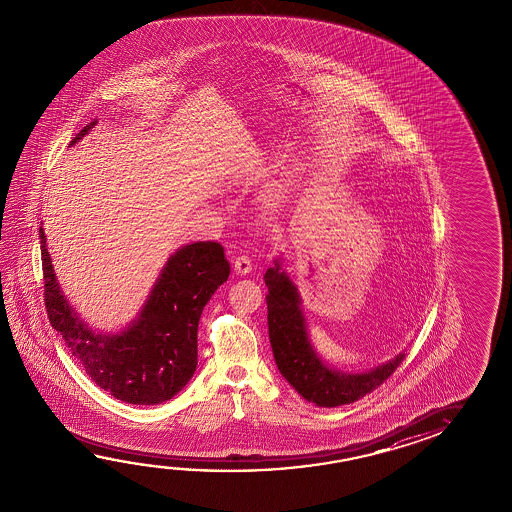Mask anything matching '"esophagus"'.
<instances>
[{
	"label": "esophagus",
	"mask_w": 512,
	"mask_h": 512,
	"mask_svg": "<svg viewBox=\"0 0 512 512\" xmlns=\"http://www.w3.org/2000/svg\"><path fill=\"white\" fill-rule=\"evenodd\" d=\"M234 269L235 273H239V275H248V273L252 271V259L246 257V255L237 257V259L234 260Z\"/></svg>",
	"instance_id": "esophagus-1"
}]
</instances>
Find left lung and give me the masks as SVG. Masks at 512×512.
Here are the masks:
<instances>
[{
	"mask_svg": "<svg viewBox=\"0 0 512 512\" xmlns=\"http://www.w3.org/2000/svg\"><path fill=\"white\" fill-rule=\"evenodd\" d=\"M273 262V268L264 275L268 285L269 341L278 371L294 391L318 407H339L361 400L384 384L402 364L405 353L400 352L386 364L362 373H344L330 368L310 343L298 287L282 269L280 259Z\"/></svg>",
	"mask_w": 512,
	"mask_h": 512,
	"instance_id": "obj_1",
	"label": "left lung"
}]
</instances>
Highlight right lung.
<instances>
[{"instance_id": "add662e5", "label": "right lung", "mask_w": 512, "mask_h": 512, "mask_svg": "<svg viewBox=\"0 0 512 512\" xmlns=\"http://www.w3.org/2000/svg\"><path fill=\"white\" fill-rule=\"evenodd\" d=\"M98 121L84 126L75 146ZM41 237L44 302L51 327L60 332L96 386L121 402L157 405L184 389L198 364V323L219 285L227 282L230 264L214 241L185 244L169 257L151 287L137 318L121 332H96L76 314Z\"/></svg>"}]
</instances>
